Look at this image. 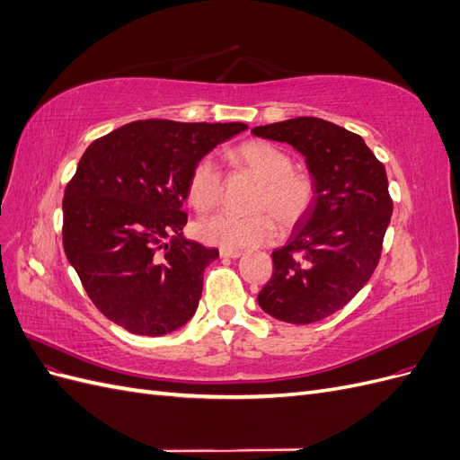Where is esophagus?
<instances>
[{
  "label": "esophagus",
  "instance_id": "1",
  "mask_svg": "<svg viewBox=\"0 0 460 460\" xmlns=\"http://www.w3.org/2000/svg\"><path fill=\"white\" fill-rule=\"evenodd\" d=\"M242 255L240 249H220L222 259H238Z\"/></svg>",
  "mask_w": 460,
  "mask_h": 460
}]
</instances>
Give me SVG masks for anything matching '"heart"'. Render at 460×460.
<instances>
[{"label":"heart","instance_id":"heart-1","mask_svg":"<svg viewBox=\"0 0 460 460\" xmlns=\"http://www.w3.org/2000/svg\"><path fill=\"white\" fill-rule=\"evenodd\" d=\"M235 166L261 180L253 208H269L284 226L299 222L314 203L313 180L294 171V161L280 147L267 142H247L230 153ZM188 201L199 213L211 211L222 196V174L211 157H203L193 166L188 178ZM198 238L220 249H242L269 242L276 232V222L269 213L247 217L215 215L193 226Z\"/></svg>","mask_w":460,"mask_h":460}]
</instances>
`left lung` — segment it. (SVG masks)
<instances>
[{
	"instance_id": "1",
	"label": "left lung",
	"mask_w": 460,
	"mask_h": 460,
	"mask_svg": "<svg viewBox=\"0 0 460 460\" xmlns=\"http://www.w3.org/2000/svg\"><path fill=\"white\" fill-rule=\"evenodd\" d=\"M252 134L299 151L314 184L311 211L272 252L259 307L282 323H318L349 303L380 261L394 211L385 169L363 137L323 119H289Z\"/></svg>"
}]
</instances>
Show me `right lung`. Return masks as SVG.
<instances>
[{
    "instance_id": "right-lung-1",
    "label": "right lung",
    "mask_w": 460,
    "mask_h": 460,
    "mask_svg": "<svg viewBox=\"0 0 460 460\" xmlns=\"http://www.w3.org/2000/svg\"><path fill=\"white\" fill-rule=\"evenodd\" d=\"M243 122L136 120L95 140L65 190L63 245L86 294L137 336H164L196 313L218 249L188 240V178Z\"/></svg>"
}]
</instances>
